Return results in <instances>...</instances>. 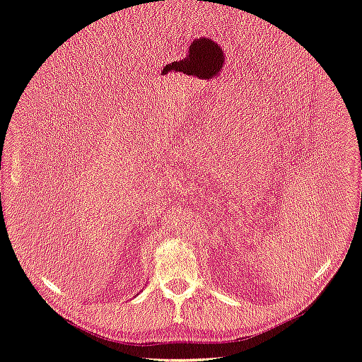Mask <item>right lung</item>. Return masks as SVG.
Masks as SVG:
<instances>
[{
	"label": "right lung",
	"mask_w": 362,
	"mask_h": 362,
	"mask_svg": "<svg viewBox=\"0 0 362 362\" xmlns=\"http://www.w3.org/2000/svg\"><path fill=\"white\" fill-rule=\"evenodd\" d=\"M136 296H139V294H136Z\"/></svg>",
	"instance_id": "add662e5"
}]
</instances>
